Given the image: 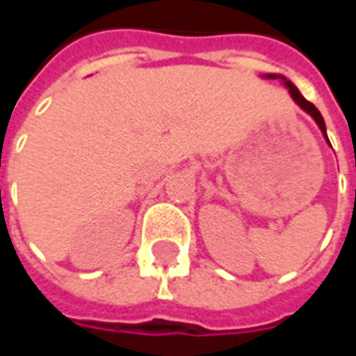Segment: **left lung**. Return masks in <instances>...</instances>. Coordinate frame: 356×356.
Returning a JSON list of instances; mask_svg holds the SVG:
<instances>
[{"label": "left lung", "instance_id": "left-lung-1", "mask_svg": "<svg viewBox=\"0 0 356 356\" xmlns=\"http://www.w3.org/2000/svg\"><path fill=\"white\" fill-rule=\"evenodd\" d=\"M277 76H280V74H268V79H277ZM280 79H282L283 83H285V86L289 88L291 96H293V100L297 102V104H299L300 108L305 109L307 113H310V115L314 118V121H316L318 127H320V131H322V133H324V135H325L324 118H322V113H320V111H318V109H316V106H314L312 102H308L307 98H305V96H302V94H300V92L297 90V86H295V84L291 83V81H287L285 76H280ZM325 138H327V136H325ZM327 143H330V140H327Z\"/></svg>", "mask_w": 356, "mask_h": 356}]
</instances>
